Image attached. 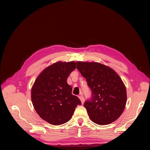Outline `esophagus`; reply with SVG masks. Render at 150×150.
Listing matches in <instances>:
<instances>
[{
	"label": "esophagus",
	"instance_id": "obj_1",
	"mask_svg": "<svg viewBox=\"0 0 150 150\" xmlns=\"http://www.w3.org/2000/svg\"><path fill=\"white\" fill-rule=\"evenodd\" d=\"M79 98H80V100H81V101L82 104H83V103H84V98H83V96H82V94H81V96H79Z\"/></svg>",
	"mask_w": 150,
	"mask_h": 150
}]
</instances>
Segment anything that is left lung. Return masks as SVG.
I'll return each instance as SVG.
<instances>
[{"mask_svg":"<svg viewBox=\"0 0 150 150\" xmlns=\"http://www.w3.org/2000/svg\"><path fill=\"white\" fill-rule=\"evenodd\" d=\"M76 68L88 82L91 98L85 102L89 117L100 125H109L120 117L127 103V91L112 68L92 62H76Z\"/></svg>","mask_w":150,"mask_h":150,"instance_id":"obj_1","label":"left lung"}]
</instances>
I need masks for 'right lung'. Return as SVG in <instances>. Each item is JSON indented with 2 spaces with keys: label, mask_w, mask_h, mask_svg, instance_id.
Returning a JSON list of instances; mask_svg holds the SVG:
<instances>
[{
  "label": "right lung",
  "mask_w": 150,
  "mask_h": 150,
  "mask_svg": "<svg viewBox=\"0 0 150 150\" xmlns=\"http://www.w3.org/2000/svg\"><path fill=\"white\" fill-rule=\"evenodd\" d=\"M76 68L74 61H59L45 68L36 79L31 100L40 117L51 125L64 124L71 119L81 102L71 94L67 79Z\"/></svg>",
  "instance_id": "1"
}]
</instances>
